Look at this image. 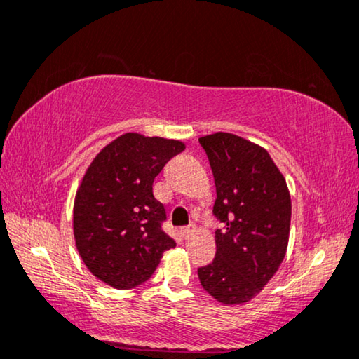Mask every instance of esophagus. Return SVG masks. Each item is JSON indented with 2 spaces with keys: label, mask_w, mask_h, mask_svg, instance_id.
Here are the masks:
<instances>
[{
  "label": "esophagus",
  "mask_w": 359,
  "mask_h": 359,
  "mask_svg": "<svg viewBox=\"0 0 359 359\" xmlns=\"http://www.w3.org/2000/svg\"><path fill=\"white\" fill-rule=\"evenodd\" d=\"M195 229H196V227L194 226V224H191V226H189V227H184V229H182V235H184L185 238L190 237V235L195 232Z\"/></svg>",
  "instance_id": "esophagus-1"
}]
</instances>
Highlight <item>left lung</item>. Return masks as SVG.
<instances>
[{
  "instance_id": "left-lung-1",
  "label": "left lung",
  "mask_w": 359,
  "mask_h": 359,
  "mask_svg": "<svg viewBox=\"0 0 359 359\" xmlns=\"http://www.w3.org/2000/svg\"><path fill=\"white\" fill-rule=\"evenodd\" d=\"M210 159L224 224L216 258L198 269L201 287L222 304H243L267 285L282 264L290 235L292 200L285 177L263 147L233 133L200 138Z\"/></svg>"
}]
</instances>
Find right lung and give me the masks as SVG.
<instances>
[{"mask_svg": "<svg viewBox=\"0 0 359 359\" xmlns=\"http://www.w3.org/2000/svg\"><path fill=\"white\" fill-rule=\"evenodd\" d=\"M185 149L180 140L128 132L96 154L74 200V238L88 271L128 290L156 271L175 242L163 232L164 206L153 195L154 177Z\"/></svg>", "mask_w": 359, "mask_h": 359, "instance_id": "add662e5", "label": "right lung"}]
</instances>
